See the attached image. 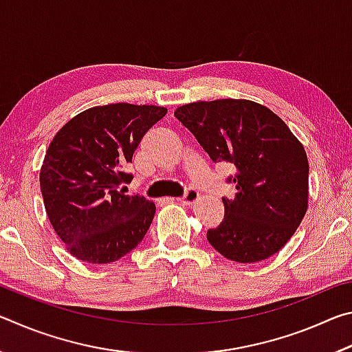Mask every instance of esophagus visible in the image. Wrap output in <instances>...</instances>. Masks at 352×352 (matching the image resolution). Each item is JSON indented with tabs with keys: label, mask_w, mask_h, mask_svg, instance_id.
<instances>
[{
	"label": "esophagus",
	"mask_w": 352,
	"mask_h": 352,
	"mask_svg": "<svg viewBox=\"0 0 352 352\" xmlns=\"http://www.w3.org/2000/svg\"><path fill=\"white\" fill-rule=\"evenodd\" d=\"M199 197H200L199 190L194 189V188H189V189H186V192H184V195L180 199V201H183V204H186V205H192L194 201L199 200Z\"/></svg>",
	"instance_id": "34e87169"
}]
</instances>
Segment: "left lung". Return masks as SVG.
I'll return each mask as SVG.
<instances>
[{
  "label": "left lung",
  "instance_id": "8db88e82",
  "mask_svg": "<svg viewBox=\"0 0 352 352\" xmlns=\"http://www.w3.org/2000/svg\"><path fill=\"white\" fill-rule=\"evenodd\" d=\"M175 118L214 163L236 174L233 199L222 197L225 217L206 239L226 259L264 261L294 236L307 211L309 163L305 147L281 118L245 99L178 107Z\"/></svg>",
  "mask_w": 352,
  "mask_h": 352
}]
</instances>
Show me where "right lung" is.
<instances>
[{
  "instance_id": "obj_1",
  "label": "right lung",
  "mask_w": 352,
  "mask_h": 352,
  "mask_svg": "<svg viewBox=\"0 0 352 352\" xmlns=\"http://www.w3.org/2000/svg\"><path fill=\"white\" fill-rule=\"evenodd\" d=\"M168 110L110 104L79 113L58 130L40 170V189L52 228L69 253L88 264H109L144 239L153 201L126 195V166L144 133Z\"/></svg>"
}]
</instances>
